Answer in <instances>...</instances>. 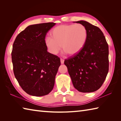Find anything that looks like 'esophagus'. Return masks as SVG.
Listing matches in <instances>:
<instances>
[{"mask_svg":"<svg viewBox=\"0 0 121 121\" xmlns=\"http://www.w3.org/2000/svg\"><path fill=\"white\" fill-rule=\"evenodd\" d=\"M60 61H61V64H63L64 62H65V60H64V59L61 58L60 59Z\"/></svg>","mask_w":121,"mask_h":121,"instance_id":"1","label":"esophagus"}]
</instances>
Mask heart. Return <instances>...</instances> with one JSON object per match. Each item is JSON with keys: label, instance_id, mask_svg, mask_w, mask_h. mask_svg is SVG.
<instances>
[{"label": "heart", "instance_id": "1", "mask_svg": "<svg viewBox=\"0 0 121 121\" xmlns=\"http://www.w3.org/2000/svg\"><path fill=\"white\" fill-rule=\"evenodd\" d=\"M51 37L46 38L45 43L48 51L56 55L61 50L73 56L78 53L84 47L87 39V30L81 24H64L54 28Z\"/></svg>", "mask_w": 121, "mask_h": 121}]
</instances>
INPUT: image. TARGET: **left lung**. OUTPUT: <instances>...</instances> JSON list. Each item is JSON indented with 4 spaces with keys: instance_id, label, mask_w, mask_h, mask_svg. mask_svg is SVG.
Here are the masks:
<instances>
[{
    "instance_id": "obj_1",
    "label": "left lung",
    "mask_w": 121,
    "mask_h": 121,
    "mask_svg": "<svg viewBox=\"0 0 121 121\" xmlns=\"http://www.w3.org/2000/svg\"><path fill=\"white\" fill-rule=\"evenodd\" d=\"M86 27L87 39L83 48L65 61L74 87L82 92L99 89L109 71V47L99 27L85 21L75 22Z\"/></svg>"
}]
</instances>
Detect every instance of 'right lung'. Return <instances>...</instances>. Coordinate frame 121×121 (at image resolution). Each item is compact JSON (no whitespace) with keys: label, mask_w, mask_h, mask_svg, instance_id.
<instances>
[{"label":"right lung","mask_w":121,"mask_h":121,"mask_svg":"<svg viewBox=\"0 0 121 121\" xmlns=\"http://www.w3.org/2000/svg\"><path fill=\"white\" fill-rule=\"evenodd\" d=\"M55 24L49 22L30 25L17 35L13 44L14 76L23 90L32 96L48 95L55 85L60 59L48 52L45 39Z\"/></svg>","instance_id":"obj_1"}]
</instances>
